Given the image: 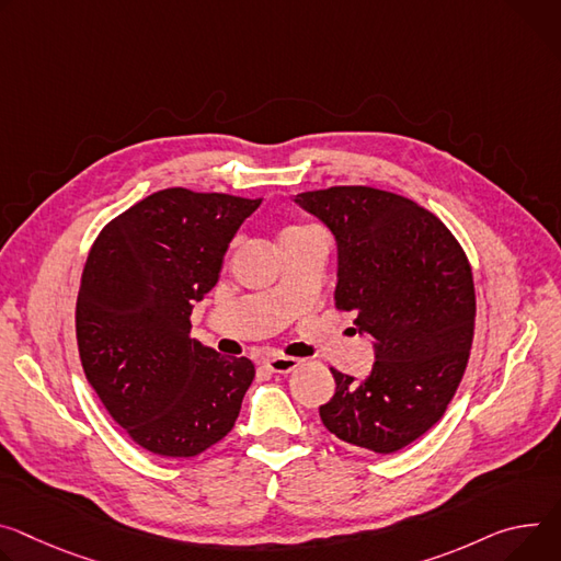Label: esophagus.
I'll return each instance as SVG.
<instances>
[{
    "instance_id": "1",
    "label": "esophagus",
    "mask_w": 561,
    "mask_h": 561,
    "mask_svg": "<svg viewBox=\"0 0 561 561\" xmlns=\"http://www.w3.org/2000/svg\"><path fill=\"white\" fill-rule=\"evenodd\" d=\"M264 367L273 374H290L299 367V360L288 358V355H271V358L264 360Z\"/></svg>"
}]
</instances>
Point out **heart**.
<instances>
[{
  "label": "heart",
  "mask_w": 561,
  "mask_h": 561,
  "mask_svg": "<svg viewBox=\"0 0 561 561\" xmlns=\"http://www.w3.org/2000/svg\"><path fill=\"white\" fill-rule=\"evenodd\" d=\"M304 230H313V228H311V226H288V228L282 230L279 239H282V237H288V234H295V232H304Z\"/></svg>",
  "instance_id": "obj_1"
}]
</instances>
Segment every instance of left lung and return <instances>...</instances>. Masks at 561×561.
Wrapping results in <instances>:
<instances>
[{
    "instance_id": "1",
    "label": "left lung",
    "mask_w": 561,
    "mask_h": 561,
    "mask_svg": "<svg viewBox=\"0 0 561 561\" xmlns=\"http://www.w3.org/2000/svg\"><path fill=\"white\" fill-rule=\"evenodd\" d=\"M295 203L333 232L335 307L358 313L376 353L365 380L331 369L335 393L320 419L344 443L398 451L443 419L466 374L477 316L470 262L438 217L400 194L337 185Z\"/></svg>"
}]
</instances>
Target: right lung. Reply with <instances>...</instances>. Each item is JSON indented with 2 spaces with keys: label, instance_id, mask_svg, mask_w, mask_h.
Here are the masks:
<instances>
[{
  "label": "right lung",
  "instance_id": "right-lung-1",
  "mask_svg": "<svg viewBox=\"0 0 561 561\" xmlns=\"http://www.w3.org/2000/svg\"><path fill=\"white\" fill-rule=\"evenodd\" d=\"M260 203L168 187L110 221L89 250L76 304L82 369L151 454L196 456L234 427L254 365L190 337V316Z\"/></svg>",
  "mask_w": 561,
  "mask_h": 561
}]
</instances>
